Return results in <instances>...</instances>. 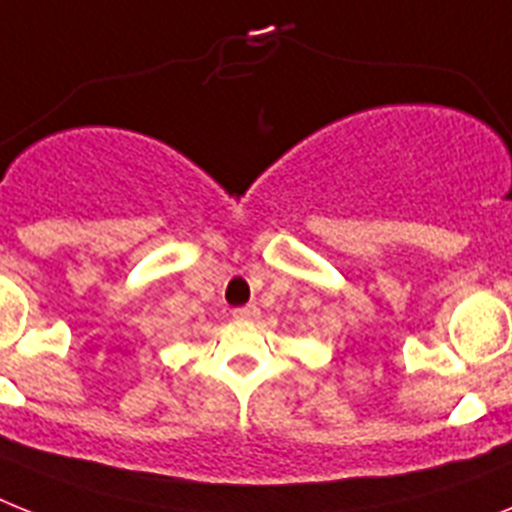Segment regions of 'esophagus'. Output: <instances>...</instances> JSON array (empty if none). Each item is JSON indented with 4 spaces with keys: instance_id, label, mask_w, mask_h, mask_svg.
<instances>
[{
    "instance_id": "34e87169",
    "label": "esophagus",
    "mask_w": 512,
    "mask_h": 512,
    "mask_svg": "<svg viewBox=\"0 0 512 512\" xmlns=\"http://www.w3.org/2000/svg\"><path fill=\"white\" fill-rule=\"evenodd\" d=\"M232 319H238V322H253V319H259V308L253 306H240L232 311Z\"/></svg>"
}]
</instances>
